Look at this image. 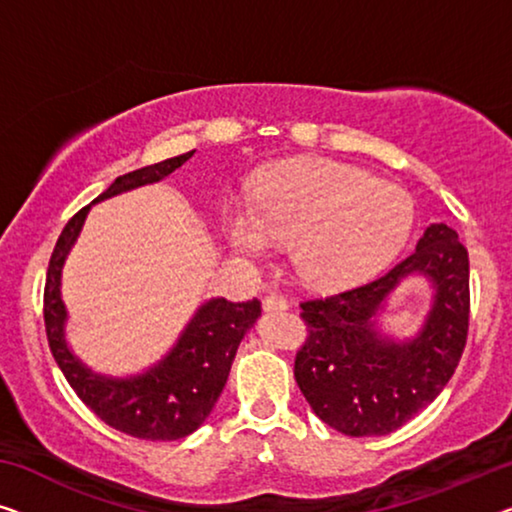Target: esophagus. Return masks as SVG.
I'll list each match as a JSON object with an SVG mask.
<instances>
[{
	"mask_svg": "<svg viewBox=\"0 0 512 512\" xmlns=\"http://www.w3.org/2000/svg\"><path fill=\"white\" fill-rule=\"evenodd\" d=\"M262 308L266 312H278V310H287L289 303H287V299H282V296H278V294H266L262 299Z\"/></svg>",
	"mask_w": 512,
	"mask_h": 512,
	"instance_id": "34e87169",
	"label": "esophagus"
}]
</instances>
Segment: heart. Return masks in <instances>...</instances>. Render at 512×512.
Wrapping results in <instances>:
<instances>
[{
  "mask_svg": "<svg viewBox=\"0 0 512 512\" xmlns=\"http://www.w3.org/2000/svg\"><path fill=\"white\" fill-rule=\"evenodd\" d=\"M223 230L246 257L294 243V266L312 287H349L377 276L414 230V202L395 183L329 158L285 160L257 183L253 204L227 202Z\"/></svg>",
  "mask_w": 512,
  "mask_h": 512,
  "instance_id": "1",
  "label": "heart"
}]
</instances>
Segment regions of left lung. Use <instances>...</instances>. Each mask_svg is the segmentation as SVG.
<instances>
[{"instance_id": "8db88e82", "label": "left lung", "mask_w": 512, "mask_h": 512, "mask_svg": "<svg viewBox=\"0 0 512 512\" xmlns=\"http://www.w3.org/2000/svg\"><path fill=\"white\" fill-rule=\"evenodd\" d=\"M411 272L435 285V303L414 341L374 329L385 296ZM469 253L455 230L430 225L414 253L345 292L301 301L305 342L294 358L301 393L326 425L347 437L395 432L444 391L469 333Z\"/></svg>"}]
</instances>
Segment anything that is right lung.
Here are the masks:
<instances>
[{"instance_id": "add662e5", "label": "right lung", "mask_w": 512, "mask_h": 512, "mask_svg": "<svg viewBox=\"0 0 512 512\" xmlns=\"http://www.w3.org/2000/svg\"><path fill=\"white\" fill-rule=\"evenodd\" d=\"M195 151L160 160L114 179L94 202L165 179ZM91 207V204H89ZM89 207L80 209L61 230L52 250L43 292V319L50 352L78 398L114 430L147 441H174L195 432L207 416L230 377L232 361L243 335L262 315V303L211 299L195 312L170 354L144 375L112 379L94 375L71 354L64 340L66 308L59 282L66 255L78 239Z\"/></svg>"}]
</instances>
